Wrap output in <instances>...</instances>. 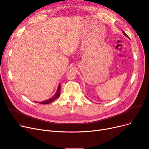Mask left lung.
<instances>
[{"instance_id": "8db88e82", "label": "left lung", "mask_w": 149, "mask_h": 149, "mask_svg": "<svg viewBox=\"0 0 149 149\" xmlns=\"http://www.w3.org/2000/svg\"><path fill=\"white\" fill-rule=\"evenodd\" d=\"M122 32H123V34H124V35H125V36L126 37H128V38H129V37H128L127 35H126V33H125V32L123 31H122Z\"/></svg>"}]
</instances>
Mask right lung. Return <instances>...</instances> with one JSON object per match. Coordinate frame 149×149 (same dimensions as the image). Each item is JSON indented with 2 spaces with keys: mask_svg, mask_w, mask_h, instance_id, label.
Returning <instances> with one entry per match:
<instances>
[{
  "mask_svg": "<svg viewBox=\"0 0 149 149\" xmlns=\"http://www.w3.org/2000/svg\"><path fill=\"white\" fill-rule=\"evenodd\" d=\"M60 90H61V84H59L58 86V89H57V91L56 92V93H55L54 95L53 96H52L51 98L48 99V100H47L45 101H43L42 102H36L37 103H40V104H49L50 103L52 102H53V101H54L55 100H56V99L60 95Z\"/></svg>",
  "mask_w": 149,
  "mask_h": 149,
  "instance_id": "right-lung-1",
  "label": "right lung"
}]
</instances>
